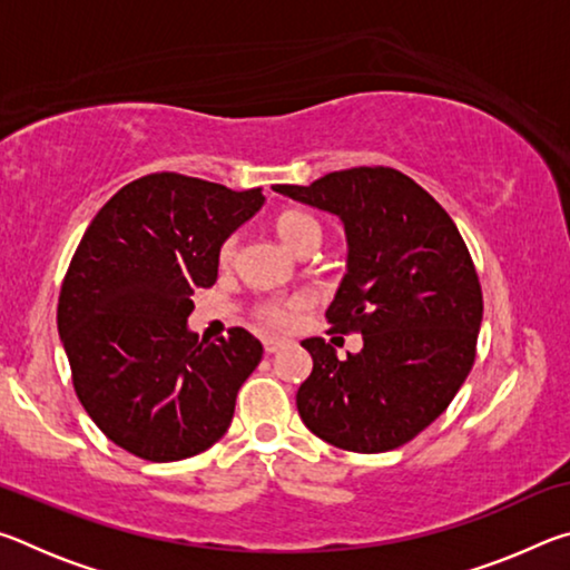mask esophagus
Masks as SVG:
<instances>
[{"mask_svg":"<svg viewBox=\"0 0 570 570\" xmlns=\"http://www.w3.org/2000/svg\"><path fill=\"white\" fill-rule=\"evenodd\" d=\"M282 346H286V340H278V336H264L266 354H274V352L282 350Z\"/></svg>","mask_w":570,"mask_h":570,"instance_id":"34e87169","label":"esophagus"}]
</instances>
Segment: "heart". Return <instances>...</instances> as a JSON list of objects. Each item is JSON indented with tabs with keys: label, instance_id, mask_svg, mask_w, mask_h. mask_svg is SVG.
<instances>
[{
	"label": "heart",
	"instance_id": "1",
	"mask_svg": "<svg viewBox=\"0 0 570 570\" xmlns=\"http://www.w3.org/2000/svg\"><path fill=\"white\" fill-rule=\"evenodd\" d=\"M274 226H276L278 238L294 250L302 248L308 238H322L320 220L312 218L308 214H302V210H286V214L276 218ZM234 256H236V240L226 238L218 248V264L228 266L234 262ZM308 304H312V298L306 294H292L286 298H266L264 304H258L256 316L258 322L268 326V330H288V326L294 324L296 314H302Z\"/></svg>",
	"mask_w": 570,
	"mask_h": 570
}]
</instances>
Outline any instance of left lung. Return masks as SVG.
Returning <instances> with one entry per match:
<instances>
[{
    "label": "left lung",
    "instance_id": "obj_1",
    "mask_svg": "<svg viewBox=\"0 0 570 570\" xmlns=\"http://www.w3.org/2000/svg\"><path fill=\"white\" fill-rule=\"evenodd\" d=\"M274 190L342 220L346 274L326 322L364 342L346 360L322 336L302 342L314 366L296 392L298 414L334 448H400L448 410L475 362L482 292L465 240L448 210L394 168Z\"/></svg>",
    "mask_w": 570,
    "mask_h": 570
}]
</instances>
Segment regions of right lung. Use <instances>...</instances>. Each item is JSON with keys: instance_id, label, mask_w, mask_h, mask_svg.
Returning a JSON list of instances; mask_svg holds the SVG:
<instances>
[{"instance_id": "obj_1", "label": "right lung", "mask_w": 570, "mask_h": 570, "mask_svg": "<svg viewBox=\"0 0 570 570\" xmlns=\"http://www.w3.org/2000/svg\"><path fill=\"white\" fill-rule=\"evenodd\" d=\"M264 200L262 188L153 173L115 193L85 230L57 330L85 412L135 458H193L226 435L264 346L240 326L198 342L190 294L216 284L220 244Z\"/></svg>"}]
</instances>
